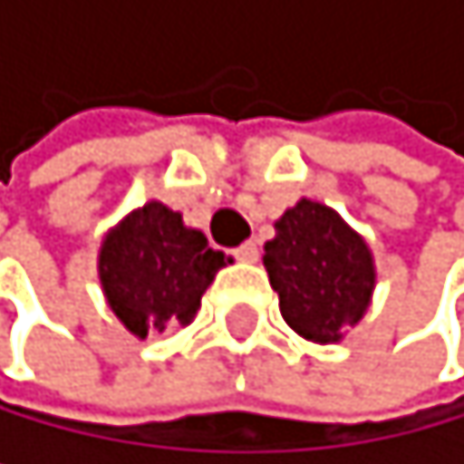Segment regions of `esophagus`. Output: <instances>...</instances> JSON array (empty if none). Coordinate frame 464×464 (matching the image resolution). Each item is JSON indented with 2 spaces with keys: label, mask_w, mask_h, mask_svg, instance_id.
Here are the masks:
<instances>
[{
  "label": "esophagus",
  "mask_w": 464,
  "mask_h": 464,
  "mask_svg": "<svg viewBox=\"0 0 464 464\" xmlns=\"http://www.w3.org/2000/svg\"><path fill=\"white\" fill-rule=\"evenodd\" d=\"M232 256H235L237 261H246V264L258 261V244H256V241H246V244H241V246H235V249H232Z\"/></svg>",
  "instance_id": "34e87169"
}]
</instances>
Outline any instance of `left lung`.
Here are the masks:
<instances>
[{
  "label": "left lung",
  "instance_id": "obj_1",
  "mask_svg": "<svg viewBox=\"0 0 464 464\" xmlns=\"http://www.w3.org/2000/svg\"><path fill=\"white\" fill-rule=\"evenodd\" d=\"M264 267L285 323L304 340L340 343L363 319L374 290L369 244L334 208L302 200L276 220Z\"/></svg>",
  "mask_w": 464,
  "mask_h": 464
}]
</instances>
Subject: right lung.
<instances>
[{
    "mask_svg": "<svg viewBox=\"0 0 464 464\" xmlns=\"http://www.w3.org/2000/svg\"><path fill=\"white\" fill-rule=\"evenodd\" d=\"M227 261L179 212L150 200L104 235L98 276L112 314L145 340L150 331L188 325Z\"/></svg>",
    "mask_w": 464,
    "mask_h": 464,
    "instance_id": "add662e5",
    "label": "right lung"
}]
</instances>
